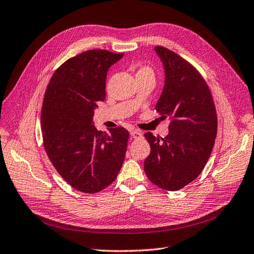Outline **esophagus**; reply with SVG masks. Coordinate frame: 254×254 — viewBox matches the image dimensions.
<instances>
[{
	"label": "esophagus",
	"instance_id": "esophagus-1",
	"mask_svg": "<svg viewBox=\"0 0 254 254\" xmlns=\"http://www.w3.org/2000/svg\"><path fill=\"white\" fill-rule=\"evenodd\" d=\"M131 136L133 137L134 139H139L142 137V134L139 132V131H136V129H133V131H131Z\"/></svg>",
	"mask_w": 254,
	"mask_h": 254
}]
</instances>
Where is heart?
Here are the masks:
<instances>
[{"label":"heart","mask_w":254,"mask_h":254,"mask_svg":"<svg viewBox=\"0 0 254 254\" xmlns=\"http://www.w3.org/2000/svg\"><path fill=\"white\" fill-rule=\"evenodd\" d=\"M141 73H151V74H153V72H152L151 68H149L147 66H143V67H140L139 70L137 71V74H141Z\"/></svg>","instance_id":"b5f03b06"}]
</instances>
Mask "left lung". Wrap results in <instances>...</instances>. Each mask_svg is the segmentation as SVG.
<instances>
[{
    "label": "left lung",
    "instance_id": "left-lung-1",
    "mask_svg": "<svg viewBox=\"0 0 254 254\" xmlns=\"http://www.w3.org/2000/svg\"><path fill=\"white\" fill-rule=\"evenodd\" d=\"M165 68V86L156 104L169 117V134L162 138L148 132L151 152L143 169L152 183L176 191L197 178L211 156L217 135V113L204 77L173 51L155 47Z\"/></svg>",
    "mask_w": 254,
    "mask_h": 254
}]
</instances>
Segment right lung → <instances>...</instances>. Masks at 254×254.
<instances>
[{
	"instance_id": "obj_1",
	"label": "right lung",
	"mask_w": 254,
	"mask_h": 254,
	"mask_svg": "<svg viewBox=\"0 0 254 254\" xmlns=\"http://www.w3.org/2000/svg\"><path fill=\"white\" fill-rule=\"evenodd\" d=\"M123 53L88 50L55 70L43 97V146L56 171L75 190L95 193L111 185L122 167L127 129L93 126V110L104 101L107 70Z\"/></svg>"
}]
</instances>
